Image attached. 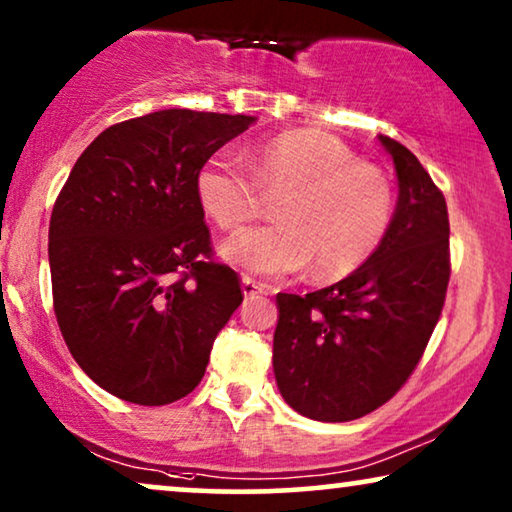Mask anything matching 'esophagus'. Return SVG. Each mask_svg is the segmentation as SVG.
Wrapping results in <instances>:
<instances>
[{
	"label": "esophagus",
	"mask_w": 512,
	"mask_h": 512,
	"mask_svg": "<svg viewBox=\"0 0 512 512\" xmlns=\"http://www.w3.org/2000/svg\"><path fill=\"white\" fill-rule=\"evenodd\" d=\"M242 293H244V298H254V296H258V293H265V286L254 282V279H249V277H242Z\"/></svg>",
	"instance_id": "obj_1"
}]
</instances>
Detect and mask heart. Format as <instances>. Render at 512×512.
Masks as SVG:
<instances>
[{"label":"heart","instance_id":"1","mask_svg":"<svg viewBox=\"0 0 512 512\" xmlns=\"http://www.w3.org/2000/svg\"><path fill=\"white\" fill-rule=\"evenodd\" d=\"M247 160L219 151L195 177L200 207L226 230L263 212L261 188L284 193L282 221L244 228L221 244L228 263L258 277L293 275L314 263V275L335 279L380 249L394 221V186L340 139L289 130L256 144Z\"/></svg>","mask_w":512,"mask_h":512}]
</instances>
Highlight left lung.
Listing matches in <instances>:
<instances>
[{
	"label": "left lung",
	"instance_id": "1",
	"mask_svg": "<svg viewBox=\"0 0 512 512\" xmlns=\"http://www.w3.org/2000/svg\"><path fill=\"white\" fill-rule=\"evenodd\" d=\"M398 200L380 249L326 289L277 293L272 368L279 394L317 422H352L389 401L422 359L450 282L443 193L396 139Z\"/></svg>",
	"mask_w": 512,
	"mask_h": 512
}]
</instances>
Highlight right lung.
<instances>
[{
  "instance_id": "1",
  "label": "right lung",
  "mask_w": 512,
  "mask_h": 512,
  "mask_svg": "<svg viewBox=\"0 0 512 512\" xmlns=\"http://www.w3.org/2000/svg\"><path fill=\"white\" fill-rule=\"evenodd\" d=\"M254 121L163 109L116 123L55 200L48 263L62 338L83 373L123 401L191 394L242 303L237 272L212 261L195 177Z\"/></svg>"
}]
</instances>
